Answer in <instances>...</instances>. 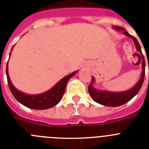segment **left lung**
<instances>
[{"instance_id": "1", "label": "left lung", "mask_w": 149, "mask_h": 149, "mask_svg": "<svg viewBox=\"0 0 149 149\" xmlns=\"http://www.w3.org/2000/svg\"><path fill=\"white\" fill-rule=\"evenodd\" d=\"M114 29L118 30H122L123 31V33L125 36H127L128 37H131L134 41V44L136 45V48L139 53L143 55V72H142L141 77L139 78V81L135 84V86L131 89L127 91H124V92H110V91H103V90H98L93 87V84L95 82L94 77H92V81L90 84L89 85V93L90 96L92 97L93 100L95 102L100 104L104 105L107 107H118L124 104L127 103V101L132 99L134 96L136 95L139 91L141 89V86L143 84L145 78V68H146V62H145L144 56L142 53V50L140 48L139 42H138L137 39L136 38L129 34L126 31L125 29L121 27H113ZM140 56V55H139Z\"/></svg>"}]
</instances>
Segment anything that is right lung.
<instances>
[{"label":"right lung","mask_w":149,"mask_h":149,"mask_svg":"<svg viewBox=\"0 0 149 149\" xmlns=\"http://www.w3.org/2000/svg\"><path fill=\"white\" fill-rule=\"evenodd\" d=\"M13 48V47L12 48V50ZM10 54H11V52L10 54ZM77 72V71L72 72L70 74L63 77L54 87H52L50 90L47 91L45 93L38 95H27L18 90L12 84L10 77H9V74H8V62L6 68L8 85H9L12 94L15 97V99L18 102H20L22 104L27 107L28 108L33 109V110H45V109L51 108L52 107L57 104L61 101L63 95H64L68 80L72 76L74 75Z\"/></svg>","instance_id":"1"}]
</instances>
